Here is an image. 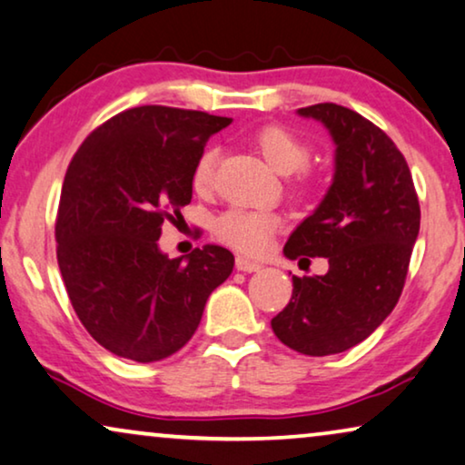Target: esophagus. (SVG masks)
Instances as JSON below:
<instances>
[{"label": "esophagus", "instance_id": "obj_1", "mask_svg": "<svg viewBox=\"0 0 465 465\" xmlns=\"http://www.w3.org/2000/svg\"><path fill=\"white\" fill-rule=\"evenodd\" d=\"M234 266H237V271H243V272H253V271L262 269V264L256 262V260H250L243 256H237V260H234Z\"/></svg>", "mask_w": 465, "mask_h": 465}]
</instances>
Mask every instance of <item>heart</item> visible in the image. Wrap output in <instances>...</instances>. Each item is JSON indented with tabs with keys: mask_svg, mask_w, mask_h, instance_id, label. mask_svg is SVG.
<instances>
[{
	"mask_svg": "<svg viewBox=\"0 0 465 465\" xmlns=\"http://www.w3.org/2000/svg\"><path fill=\"white\" fill-rule=\"evenodd\" d=\"M252 145L258 154L269 163L275 173L292 175L288 193L292 199L304 201L315 193L317 177L304 167L311 161V145L296 131L283 124H264L253 131ZM215 150L207 148L196 158L193 169L194 193L207 194L213 186ZM279 220L266 212H250V209H228L213 224V232L222 243L245 253H260L269 243L271 232L275 231Z\"/></svg>",
	"mask_w": 465,
	"mask_h": 465,
	"instance_id": "b5f03b06",
	"label": "heart"
}]
</instances>
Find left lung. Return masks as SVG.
Instances as JSON below:
<instances>
[{
  "label": "left lung",
  "instance_id": "1",
  "mask_svg": "<svg viewBox=\"0 0 465 465\" xmlns=\"http://www.w3.org/2000/svg\"><path fill=\"white\" fill-rule=\"evenodd\" d=\"M336 143L334 182L292 232L283 253L328 258L326 275L292 277L290 302L271 320L277 339L304 355L347 351L368 339L402 294L421 209L409 164L371 120L336 104L298 110Z\"/></svg>",
  "mask_w": 465,
  "mask_h": 465
}]
</instances>
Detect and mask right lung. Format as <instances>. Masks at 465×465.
I'll return each instance as SVG.
<instances>
[{
	"instance_id": "1",
	"label": "right lung",
	"mask_w": 465,
	"mask_h": 465,
	"mask_svg": "<svg viewBox=\"0 0 465 465\" xmlns=\"http://www.w3.org/2000/svg\"><path fill=\"white\" fill-rule=\"evenodd\" d=\"M231 118L167 105L131 107L88 135L63 180L54 239L72 307L118 358L158 361L199 328L212 292L232 272L220 245L188 258L158 250L164 220L193 199V169Z\"/></svg>"
}]
</instances>
